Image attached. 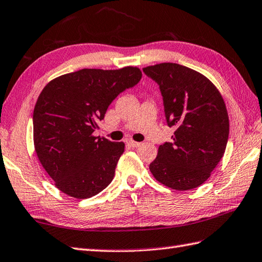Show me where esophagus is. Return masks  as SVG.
Listing matches in <instances>:
<instances>
[{
  "label": "esophagus",
  "instance_id": "obj_1",
  "mask_svg": "<svg viewBox=\"0 0 262 262\" xmlns=\"http://www.w3.org/2000/svg\"><path fill=\"white\" fill-rule=\"evenodd\" d=\"M126 144H127L128 146H130V147H137V146L141 145V143L135 142V141H133V140H127V141H126Z\"/></svg>",
  "mask_w": 262,
  "mask_h": 262
}]
</instances>
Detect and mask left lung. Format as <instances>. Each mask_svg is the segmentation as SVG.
Segmentation results:
<instances>
[{
  "instance_id": "obj_1",
  "label": "left lung",
  "mask_w": 262,
  "mask_h": 262,
  "mask_svg": "<svg viewBox=\"0 0 262 262\" xmlns=\"http://www.w3.org/2000/svg\"><path fill=\"white\" fill-rule=\"evenodd\" d=\"M143 71L159 85L167 124L176 128L150 163L152 175L177 191L195 188L226 150L229 120L223 96L206 76L185 66L165 62Z\"/></svg>"
}]
</instances>
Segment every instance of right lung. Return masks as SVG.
<instances>
[{
    "instance_id": "add662e5",
    "label": "right lung",
    "mask_w": 262,
    "mask_h": 262,
    "mask_svg": "<svg viewBox=\"0 0 262 262\" xmlns=\"http://www.w3.org/2000/svg\"><path fill=\"white\" fill-rule=\"evenodd\" d=\"M141 78L137 67L81 69L51 80L40 92L33 115L35 151L61 192L89 199L112 182L125 144L93 133L111 102Z\"/></svg>"
}]
</instances>
